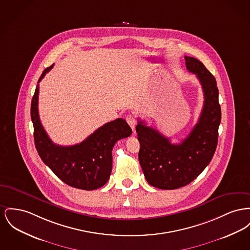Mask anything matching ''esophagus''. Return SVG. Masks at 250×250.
<instances>
[{
	"instance_id": "obj_1",
	"label": "esophagus",
	"mask_w": 250,
	"mask_h": 250,
	"mask_svg": "<svg viewBox=\"0 0 250 250\" xmlns=\"http://www.w3.org/2000/svg\"><path fill=\"white\" fill-rule=\"evenodd\" d=\"M125 120H126V122L128 123V125L131 126V128H132L133 130H135V125H136V118L134 117V116L131 115V114H129V115H127V116L125 117Z\"/></svg>"
}]
</instances>
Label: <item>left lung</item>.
Here are the masks:
<instances>
[{"mask_svg":"<svg viewBox=\"0 0 250 250\" xmlns=\"http://www.w3.org/2000/svg\"><path fill=\"white\" fill-rule=\"evenodd\" d=\"M185 61L187 70L196 75L204 92L202 112L188 137L174 145L139 119L136 126L143 172L150 185L162 190L191 183L210 162L217 146L221 107L216 80L198 59L185 56Z\"/></svg>","mask_w":250,"mask_h":250,"instance_id":"1","label":"left lung"}]
</instances>
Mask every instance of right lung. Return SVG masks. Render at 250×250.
Masks as SVG:
<instances>
[{
    "label": "right lung",
    "instance_id": "1",
    "mask_svg": "<svg viewBox=\"0 0 250 250\" xmlns=\"http://www.w3.org/2000/svg\"><path fill=\"white\" fill-rule=\"evenodd\" d=\"M54 64L46 68L40 83ZM39 84L31 103L34 140L42 162L67 185L91 191L104 186L112 169V149L119 140L131 135L132 129L122 118L106 123L82 143L62 146L55 145L44 130L39 116Z\"/></svg>",
    "mask_w": 250,
    "mask_h": 250
}]
</instances>
